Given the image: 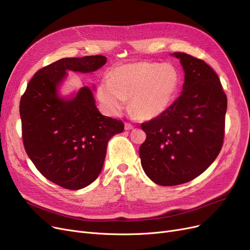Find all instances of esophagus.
<instances>
[{
    "label": "esophagus",
    "instance_id": "obj_1",
    "mask_svg": "<svg viewBox=\"0 0 250 250\" xmlns=\"http://www.w3.org/2000/svg\"><path fill=\"white\" fill-rule=\"evenodd\" d=\"M125 129H133V128H134V125H130V124H128V123H125Z\"/></svg>",
    "mask_w": 250,
    "mask_h": 250
}]
</instances>
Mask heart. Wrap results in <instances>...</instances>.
Masks as SVG:
<instances>
[{
	"label": "heart",
	"instance_id": "heart-1",
	"mask_svg": "<svg viewBox=\"0 0 250 250\" xmlns=\"http://www.w3.org/2000/svg\"><path fill=\"white\" fill-rule=\"evenodd\" d=\"M180 82L177 70L171 64L151 62L126 63L115 68L108 81L103 80L97 88V96L111 114L130 107L142 120L158 117L171 104Z\"/></svg>",
	"mask_w": 250,
	"mask_h": 250
}]
</instances>
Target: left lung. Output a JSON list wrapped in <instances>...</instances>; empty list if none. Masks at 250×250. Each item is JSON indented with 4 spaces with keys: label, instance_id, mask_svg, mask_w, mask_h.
Here are the masks:
<instances>
[{
    "label": "left lung",
    "instance_id": "left-lung-1",
    "mask_svg": "<svg viewBox=\"0 0 250 250\" xmlns=\"http://www.w3.org/2000/svg\"><path fill=\"white\" fill-rule=\"evenodd\" d=\"M185 70L180 96L158 117L143 123L144 171L163 187L201 175L219 155L225 136L227 96L215 71L203 60L174 52Z\"/></svg>",
    "mask_w": 250,
    "mask_h": 250
}]
</instances>
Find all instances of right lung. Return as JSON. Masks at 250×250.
I'll return each instance as SVG.
<instances>
[{
	"instance_id": "1",
	"label": "right lung",
	"mask_w": 250,
	"mask_h": 250,
	"mask_svg": "<svg viewBox=\"0 0 250 250\" xmlns=\"http://www.w3.org/2000/svg\"><path fill=\"white\" fill-rule=\"evenodd\" d=\"M106 61L103 56L61 59L35 73L20 100L26 153L46 179L65 189H81L97 178L109 139L125 125L99 112L88 87L70 100L60 98L57 88L65 71L94 72Z\"/></svg>"
}]
</instances>
